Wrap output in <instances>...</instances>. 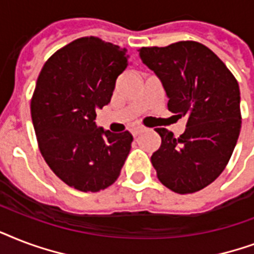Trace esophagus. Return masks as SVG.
I'll return each mask as SVG.
<instances>
[{"mask_svg":"<svg viewBox=\"0 0 254 254\" xmlns=\"http://www.w3.org/2000/svg\"><path fill=\"white\" fill-rule=\"evenodd\" d=\"M141 132H143V128H141V127H135V128L131 129V133H132L133 137H136L137 135H140Z\"/></svg>","mask_w":254,"mask_h":254,"instance_id":"1","label":"esophagus"}]
</instances>
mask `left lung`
Instances as JSON below:
<instances>
[{
    "instance_id": "8db88e82",
    "label": "left lung",
    "mask_w": 254,
    "mask_h": 254,
    "mask_svg": "<svg viewBox=\"0 0 254 254\" xmlns=\"http://www.w3.org/2000/svg\"><path fill=\"white\" fill-rule=\"evenodd\" d=\"M137 52L162 80L168 110L187 117L179 137L156 128L162 144L151 163L167 188L180 194L197 192L219 178L236 147L241 128L239 83L223 61L198 42Z\"/></svg>"
}]
</instances>
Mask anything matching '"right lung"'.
Listing matches in <instances>:
<instances>
[{
    "label": "right lung",
    "instance_id": "add662e5",
    "mask_svg": "<svg viewBox=\"0 0 254 254\" xmlns=\"http://www.w3.org/2000/svg\"><path fill=\"white\" fill-rule=\"evenodd\" d=\"M128 58L126 49L84 37L54 53L37 79L31 121L41 154L62 182L82 192L115 183L129 154L128 131L114 133L95 123Z\"/></svg>",
    "mask_w": 254,
    "mask_h": 254
}]
</instances>
